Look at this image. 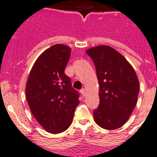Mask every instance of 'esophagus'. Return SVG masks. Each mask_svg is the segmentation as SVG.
<instances>
[{
    "mask_svg": "<svg viewBox=\"0 0 157 157\" xmlns=\"http://www.w3.org/2000/svg\"><path fill=\"white\" fill-rule=\"evenodd\" d=\"M80 93L82 94V95H83V96H85V89H81V90H80Z\"/></svg>",
    "mask_w": 157,
    "mask_h": 157,
    "instance_id": "esophagus-1",
    "label": "esophagus"
}]
</instances>
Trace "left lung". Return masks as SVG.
I'll return each instance as SVG.
<instances>
[{
    "instance_id": "1",
    "label": "left lung",
    "mask_w": 157,
    "mask_h": 157,
    "mask_svg": "<svg viewBox=\"0 0 157 157\" xmlns=\"http://www.w3.org/2000/svg\"><path fill=\"white\" fill-rule=\"evenodd\" d=\"M86 52L94 63L99 83L100 104L94 111L95 122L105 129L120 128L137 103V75L126 59L108 45L90 48Z\"/></svg>"
}]
</instances>
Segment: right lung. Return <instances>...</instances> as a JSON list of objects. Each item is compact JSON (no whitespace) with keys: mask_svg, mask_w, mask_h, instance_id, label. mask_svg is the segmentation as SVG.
<instances>
[{"mask_svg":"<svg viewBox=\"0 0 157 157\" xmlns=\"http://www.w3.org/2000/svg\"><path fill=\"white\" fill-rule=\"evenodd\" d=\"M70 52L69 46L62 44L44 51L35 62L26 83V98L31 112L48 132L67 130L80 103V94L64 73Z\"/></svg>","mask_w":157,"mask_h":157,"instance_id":"right-lung-1","label":"right lung"}]
</instances>
